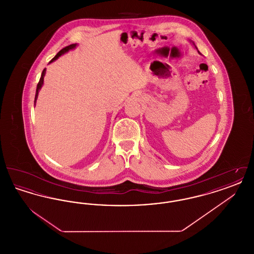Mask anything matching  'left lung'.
Instances as JSON below:
<instances>
[{"instance_id": "left-lung-1", "label": "left lung", "mask_w": 254, "mask_h": 254, "mask_svg": "<svg viewBox=\"0 0 254 254\" xmlns=\"http://www.w3.org/2000/svg\"><path fill=\"white\" fill-rule=\"evenodd\" d=\"M192 44H193L194 47H195V48H196V46H195V44H194L193 42H192ZM196 49H197V48H196ZM197 50H198V49H197ZM198 52H199V51H198ZM199 53H200V52H199Z\"/></svg>"}]
</instances>
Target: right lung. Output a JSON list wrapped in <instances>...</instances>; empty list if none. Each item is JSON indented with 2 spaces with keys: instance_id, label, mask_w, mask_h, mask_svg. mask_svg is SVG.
I'll list each match as a JSON object with an SVG mask.
<instances>
[{
  "instance_id": "1",
  "label": "right lung",
  "mask_w": 254,
  "mask_h": 254,
  "mask_svg": "<svg viewBox=\"0 0 254 254\" xmlns=\"http://www.w3.org/2000/svg\"><path fill=\"white\" fill-rule=\"evenodd\" d=\"M76 46H77V44H72V45H70V46H67V47H65V48H64L63 49H61L60 51L56 54V56L52 59V60L49 62V64L50 63H52V62H54L55 60H57L59 57H60L61 55H63V54H64V53H66L67 51H69V50H71V49H75L76 48ZM46 68L43 70V72H42V75H41V78H40V81H39V83H38V85H37V89H36V94H35V101H34V104L36 103L37 98H38V93H39V90L41 89V87H42V85L44 84V77H45V74H46Z\"/></svg>"
}]
</instances>
